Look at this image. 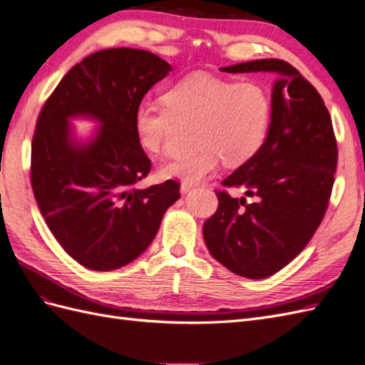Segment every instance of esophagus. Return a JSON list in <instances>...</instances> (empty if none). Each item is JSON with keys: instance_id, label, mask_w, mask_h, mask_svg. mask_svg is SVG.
Segmentation results:
<instances>
[{"instance_id": "1", "label": "esophagus", "mask_w": 365, "mask_h": 365, "mask_svg": "<svg viewBox=\"0 0 365 365\" xmlns=\"http://www.w3.org/2000/svg\"><path fill=\"white\" fill-rule=\"evenodd\" d=\"M192 189H193V185H192V184L182 182V184H181V187H180V192H181V195H185V193H189Z\"/></svg>"}]
</instances>
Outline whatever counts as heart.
<instances>
[{"mask_svg":"<svg viewBox=\"0 0 365 365\" xmlns=\"http://www.w3.org/2000/svg\"><path fill=\"white\" fill-rule=\"evenodd\" d=\"M163 103L140 102L132 126L141 149L163 150L173 120L195 123L192 140L196 149L164 163L163 178L187 184L210 178L222 160L228 165L250 161L267 141L272 102L267 88L254 81L231 82L197 71L172 83Z\"/></svg>","mask_w":365,"mask_h":365,"instance_id":"1","label":"heart"}]
</instances>
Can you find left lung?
I'll return each instance as SVG.
<instances>
[{
	"label": "left lung",
	"instance_id": "obj_1",
	"mask_svg": "<svg viewBox=\"0 0 365 365\" xmlns=\"http://www.w3.org/2000/svg\"><path fill=\"white\" fill-rule=\"evenodd\" d=\"M224 73H275L267 141L222 181L252 197L216 192L219 207L205 220L210 254L231 272L264 279L284 268L322 224L338 161L332 120L322 96L300 71L280 59H259Z\"/></svg>",
	"mask_w": 365,
	"mask_h": 365
}]
</instances>
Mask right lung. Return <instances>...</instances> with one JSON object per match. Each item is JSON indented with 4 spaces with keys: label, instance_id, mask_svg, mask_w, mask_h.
Instances as JSON below:
<instances>
[{
    "label": "right lung",
    "instance_id": "add662e5",
    "mask_svg": "<svg viewBox=\"0 0 365 365\" xmlns=\"http://www.w3.org/2000/svg\"><path fill=\"white\" fill-rule=\"evenodd\" d=\"M170 70L146 50L93 53L63 76L38 117L33 195L61 247L88 269L113 271L135 260L180 200L173 180L137 187L150 160L132 126L135 106ZM73 118L94 119L99 128L79 140Z\"/></svg>",
    "mask_w": 365,
    "mask_h": 365
}]
</instances>
